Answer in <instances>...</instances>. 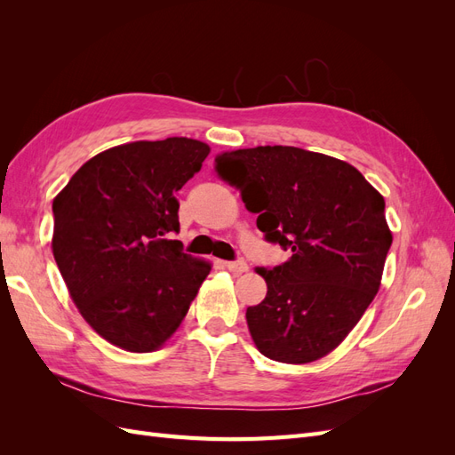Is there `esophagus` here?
Returning <instances> with one entry per match:
<instances>
[{"mask_svg":"<svg viewBox=\"0 0 455 455\" xmlns=\"http://www.w3.org/2000/svg\"><path fill=\"white\" fill-rule=\"evenodd\" d=\"M226 267L233 273H244L249 271V266H246L244 259H233V261H226Z\"/></svg>","mask_w":455,"mask_h":455,"instance_id":"obj_1","label":"esophagus"}]
</instances>
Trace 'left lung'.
Segmentation results:
<instances>
[{
    "instance_id": "8db88e82",
    "label": "left lung",
    "mask_w": 455,
    "mask_h": 455,
    "mask_svg": "<svg viewBox=\"0 0 455 455\" xmlns=\"http://www.w3.org/2000/svg\"><path fill=\"white\" fill-rule=\"evenodd\" d=\"M214 171L258 212L264 239L292 252L258 267L267 294L246 309L256 347L279 363L321 359L378 294L393 243L383 197L353 164L292 146L226 151Z\"/></svg>"
}]
</instances>
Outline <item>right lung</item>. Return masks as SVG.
Here are the masks:
<instances>
[{"label":"right lung","instance_id":"right-lung-1","mask_svg":"<svg viewBox=\"0 0 455 455\" xmlns=\"http://www.w3.org/2000/svg\"><path fill=\"white\" fill-rule=\"evenodd\" d=\"M211 148L164 139L109 148L52 201V254L84 319L131 353L156 351L180 326L211 264L171 239L174 197Z\"/></svg>","mask_w":455,"mask_h":455}]
</instances>
